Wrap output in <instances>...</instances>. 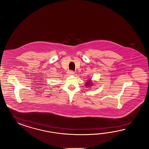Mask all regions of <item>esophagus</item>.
<instances>
[{
    "instance_id": "1",
    "label": "esophagus",
    "mask_w": 149,
    "mask_h": 149,
    "mask_svg": "<svg viewBox=\"0 0 149 149\" xmlns=\"http://www.w3.org/2000/svg\"><path fill=\"white\" fill-rule=\"evenodd\" d=\"M68 74H69V75H72L74 74V72L72 70H71V71H70V72H68Z\"/></svg>"
}]
</instances>
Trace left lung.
<instances>
[{
	"label": "left lung",
	"instance_id": "8db88e82",
	"mask_svg": "<svg viewBox=\"0 0 149 149\" xmlns=\"http://www.w3.org/2000/svg\"><path fill=\"white\" fill-rule=\"evenodd\" d=\"M93 85V83L92 82V81H91L90 79L89 80H87V82H86V84H85V86L86 87H91V86H92Z\"/></svg>",
	"mask_w": 149,
	"mask_h": 149
}]
</instances>
